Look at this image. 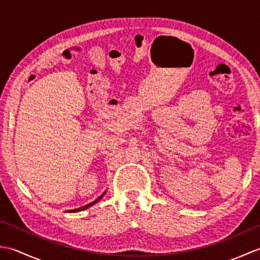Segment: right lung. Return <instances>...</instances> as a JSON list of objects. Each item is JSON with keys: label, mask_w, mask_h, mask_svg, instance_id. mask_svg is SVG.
<instances>
[{"label": "right lung", "mask_w": 260, "mask_h": 260, "mask_svg": "<svg viewBox=\"0 0 260 260\" xmlns=\"http://www.w3.org/2000/svg\"><path fill=\"white\" fill-rule=\"evenodd\" d=\"M103 197V196H102ZM102 197H99L98 199H96L95 201L93 202H91V203H89V204H86V206H84V207H81V208H78V209H75V210H70V211H68V212H78V211H81V210H85V209H87V208H89V207H91L92 204H95L96 202H98L99 200H101L102 199Z\"/></svg>", "instance_id": "obj_1"}]
</instances>
